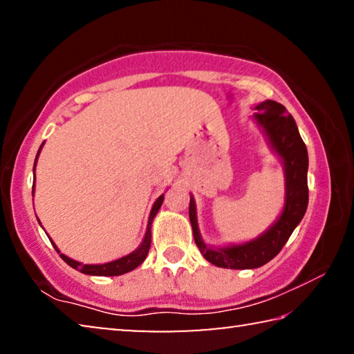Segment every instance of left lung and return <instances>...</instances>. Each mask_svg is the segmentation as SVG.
Listing matches in <instances>:
<instances>
[{
	"label": "left lung",
	"mask_w": 354,
	"mask_h": 354,
	"mask_svg": "<svg viewBox=\"0 0 354 354\" xmlns=\"http://www.w3.org/2000/svg\"><path fill=\"white\" fill-rule=\"evenodd\" d=\"M254 109L257 111L254 120L284 164L286 203L279 218L259 237L247 243L212 248L203 242L196 221L195 200L190 196L189 218L196 247L206 261L221 268L245 270L262 267L263 263L272 261L283 250L308 209V149L298 133L295 120L283 104L272 100L262 101Z\"/></svg>",
	"instance_id": "8db88e82"
}]
</instances>
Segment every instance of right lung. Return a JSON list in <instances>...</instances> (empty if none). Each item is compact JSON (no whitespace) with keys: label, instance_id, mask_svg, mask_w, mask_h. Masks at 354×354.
I'll use <instances>...</instances> for the list:
<instances>
[{"label":"right lung","instance_id":"1","mask_svg":"<svg viewBox=\"0 0 354 354\" xmlns=\"http://www.w3.org/2000/svg\"><path fill=\"white\" fill-rule=\"evenodd\" d=\"M41 149V147H40ZM39 149V153H40ZM39 153H37V158H39ZM37 158H35V162H37ZM35 162H34V171H35ZM34 183H35V175H34ZM32 194H34V189H32ZM162 201H164V195H160L158 200L154 201L153 209H151V214H149V218H148V226H147V232H145V237H143L142 243L139 245V248L134 250L133 253H129L128 256H123L120 257L117 261H112V262H107V263H81L77 261L70 259L68 256L62 254L59 248L53 243V247L56 248V251L59 254H61L62 259L68 263L70 267H73L75 270H80L84 274H93V277H118V274H123V273H128L131 270H134L140 266V263L147 259L148 256V251H149V245H151V223H153V218L156 217V214L162 206ZM51 241V239H50Z\"/></svg>","mask_w":354,"mask_h":354}]
</instances>
